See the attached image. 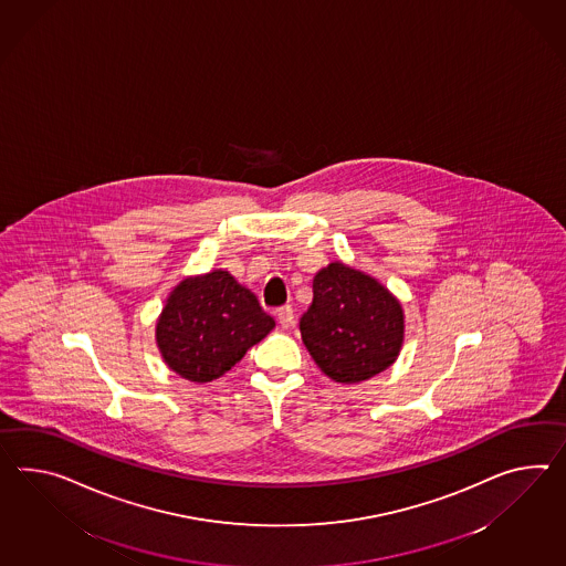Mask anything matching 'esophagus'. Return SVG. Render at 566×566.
Instances as JSON below:
<instances>
[{
	"label": "esophagus",
	"instance_id": "1",
	"mask_svg": "<svg viewBox=\"0 0 566 566\" xmlns=\"http://www.w3.org/2000/svg\"><path fill=\"white\" fill-rule=\"evenodd\" d=\"M277 323L282 325V327H292L294 325V311H292V306H280L276 311Z\"/></svg>",
	"mask_w": 566,
	"mask_h": 566
}]
</instances>
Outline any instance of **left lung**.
Listing matches in <instances>:
<instances>
[{
    "instance_id": "obj_1",
    "label": "left lung",
    "mask_w": 566,
    "mask_h": 566,
    "mask_svg": "<svg viewBox=\"0 0 566 566\" xmlns=\"http://www.w3.org/2000/svg\"><path fill=\"white\" fill-rule=\"evenodd\" d=\"M402 333L399 301L373 276L335 262L313 280L301 335L335 382H361L386 370L399 356Z\"/></svg>"
}]
</instances>
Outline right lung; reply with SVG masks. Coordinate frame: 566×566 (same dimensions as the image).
<instances>
[{"label":"right lung","instance_id":"obj_1","mask_svg":"<svg viewBox=\"0 0 566 566\" xmlns=\"http://www.w3.org/2000/svg\"><path fill=\"white\" fill-rule=\"evenodd\" d=\"M274 325L251 290L229 272L214 270L176 286L155 333L174 373L192 382H210L231 370Z\"/></svg>","mask_w":566,"mask_h":566}]
</instances>
